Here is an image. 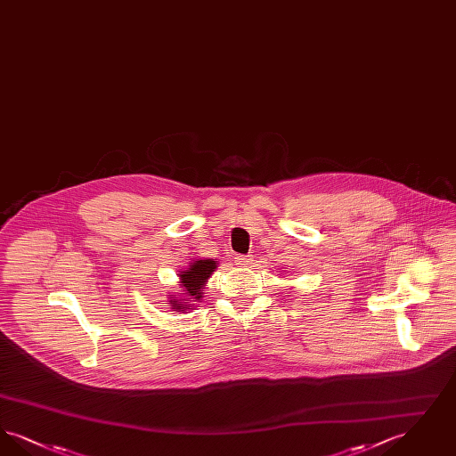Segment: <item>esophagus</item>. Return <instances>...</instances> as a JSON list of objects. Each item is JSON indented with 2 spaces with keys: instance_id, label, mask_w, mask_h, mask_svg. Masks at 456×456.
Masks as SVG:
<instances>
[{
  "instance_id": "esophagus-1",
  "label": "esophagus",
  "mask_w": 456,
  "mask_h": 456,
  "mask_svg": "<svg viewBox=\"0 0 456 456\" xmlns=\"http://www.w3.org/2000/svg\"><path fill=\"white\" fill-rule=\"evenodd\" d=\"M251 261H253V258H249V256H236L234 258V263L238 266H248V265H251Z\"/></svg>"
}]
</instances>
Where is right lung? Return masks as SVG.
Returning <instances> with one entry per match:
<instances>
[{
    "instance_id": "obj_1",
    "label": "right lung",
    "mask_w": 456,
    "mask_h": 456,
    "mask_svg": "<svg viewBox=\"0 0 456 456\" xmlns=\"http://www.w3.org/2000/svg\"><path fill=\"white\" fill-rule=\"evenodd\" d=\"M217 268V261L214 260H198L193 261L190 265L188 270L181 272L179 273V279H181V289H183V294H184V299H177V297H171L169 304L173 305L174 311H183L186 313L188 309H191L193 305L186 303V301H193L198 303L201 297H203V292L201 289L205 287L207 281L210 279V275L216 272Z\"/></svg>"
}]
</instances>
